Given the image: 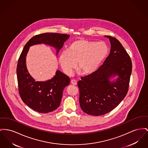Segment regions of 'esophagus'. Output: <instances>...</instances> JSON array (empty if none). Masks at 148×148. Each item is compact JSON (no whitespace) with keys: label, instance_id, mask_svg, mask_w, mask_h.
Returning a JSON list of instances; mask_svg holds the SVG:
<instances>
[{"label":"esophagus","instance_id":"obj_1","mask_svg":"<svg viewBox=\"0 0 148 148\" xmlns=\"http://www.w3.org/2000/svg\"><path fill=\"white\" fill-rule=\"evenodd\" d=\"M71 84L75 86V85L77 84V81L76 80H75V79H72L71 80Z\"/></svg>","mask_w":148,"mask_h":148}]
</instances>
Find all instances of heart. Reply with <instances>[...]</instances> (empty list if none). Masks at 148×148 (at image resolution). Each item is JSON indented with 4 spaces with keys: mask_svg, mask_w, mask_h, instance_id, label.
I'll use <instances>...</instances> for the list:
<instances>
[{
    "mask_svg": "<svg viewBox=\"0 0 148 148\" xmlns=\"http://www.w3.org/2000/svg\"><path fill=\"white\" fill-rule=\"evenodd\" d=\"M108 52L103 42L79 39L70 44L67 50L61 51L58 60L64 71L71 75L77 66L80 72L90 74L96 71Z\"/></svg>",
    "mask_w": 148,
    "mask_h": 148,
    "instance_id": "b5f03b06",
    "label": "heart"
}]
</instances>
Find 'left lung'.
I'll return each instance as SVG.
<instances>
[{"instance_id":"1","label":"left lung","mask_w":148,"mask_h":148,"mask_svg":"<svg viewBox=\"0 0 148 148\" xmlns=\"http://www.w3.org/2000/svg\"><path fill=\"white\" fill-rule=\"evenodd\" d=\"M111 50L103 65L78 82L79 103L83 112L92 116L107 113L126 95L132 71L130 58L118 40L110 36Z\"/></svg>"}]
</instances>
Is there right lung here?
<instances>
[{"instance_id":"obj_1","label":"right lung","mask_w":148,"mask_h":148,"mask_svg":"<svg viewBox=\"0 0 148 148\" xmlns=\"http://www.w3.org/2000/svg\"><path fill=\"white\" fill-rule=\"evenodd\" d=\"M69 36L56 33L36 35L27 42L19 56L17 68L19 95L27 106L39 113H49L59 107L63 90L69 84L70 80L66 75L57 70L51 79L36 81L27 68V53L31 46L44 44L55 48L57 55Z\"/></svg>"}]
</instances>
